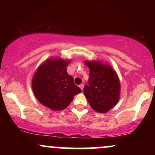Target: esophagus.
<instances>
[{"mask_svg":"<svg viewBox=\"0 0 155 155\" xmlns=\"http://www.w3.org/2000/svg\"><path fill=\"white\" fill-rule=\"evenodd\" d=\"M79 87L81 88V90H83V89H84V84H81L79 85Z\"/></svg>","mask_w":155,"mask_h":155,"instance_id":"1","label":"esophagus"}]
</instances>
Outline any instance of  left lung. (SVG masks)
<instances>
[{
	"label": "left lung",
	"instance_id": "8db88e82",
	"mask_svg": "<svg viewBox=\"0 0 155 155\" xmlns=\"http://www.w3.org/2000/svg\"><path fill=\"white\" fill-rule=\"evenodd\" d=\"M90 68L88 85L84 93L90 106L100 113H106L117 104L120 84L116 72L101 62H85Z\"/></svg>",
	"mask_w": 155,
	"mask_h": 155
}]
</instances>
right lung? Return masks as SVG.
<instances>
[{"label": "right lung", "instance_id": "right-lung-1", "mask_svg": "<svg viewBox=\"0 0 155 155\" xmlns=\"http://www.w3.org/2000/svg\"><path fill=\"white\" fill-rule=\"evenodd\" d=\"M68 63L62 59L49 60L33 76L32 86L35 97L42 105L54 111L66 108L74 96L81 92L67 73Z\"/></svg>", "mask_w": 155, "mask_h": 155}]
</instances>
